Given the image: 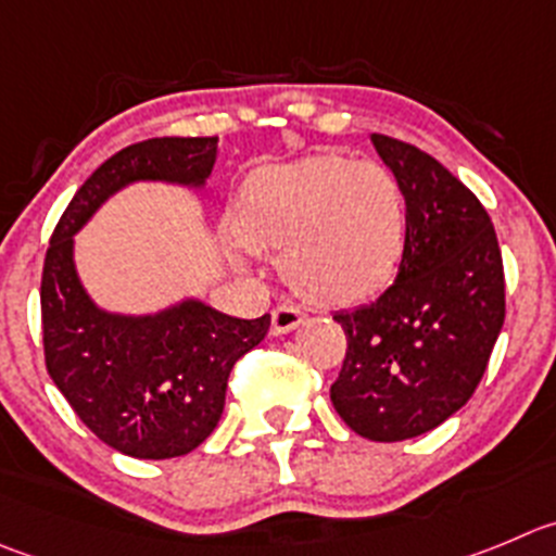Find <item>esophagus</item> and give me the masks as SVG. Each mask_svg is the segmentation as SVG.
Returning <instances> with one entry per match:
<instances>
[{"instance_id":"1","label":"esophagus","mask_w":556,"mask_h":556,"mask_svg":"<svg viewBox=\"0 0 556 556\" xmlns=\"http://www.w3.org/2000/svg\"><path fill=\"white\" fill-rule=\"evenodd\" d=\"M305 314L292 303H283L278 308H273V336H283V332H292L294 327L303 325Z\"/></svg>"}]
</instances>
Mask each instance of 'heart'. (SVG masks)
Wrapping results in <instances>:
<instances>
[{
    "mask_svg": "<svg viewBox=\"0 0 556 556\" xmlns=\"http://www.w3.org/2000/svg\"><path fill=\"white\" fill-rule=\"evenodd\" d=\"M235 229L256 251H283V278L305 300L352 305L393 281L406 204L382 163L311 155L251 174Z\"/></svg>",
    "mask_w": 556,
    "mask_h": 556,
    "instance_id": "b5f03b06",
    "label": "heart"
}]
</instances>
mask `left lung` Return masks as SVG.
<instances>
[{"instance_id":"obj_1","label":"left lung","mask_w":556,"mask_h":556,"mask_svg":"<svg viewBox=\"0 0 556 556\" xmlns=\"http://www.w3.org/2000/svg\"><path fill=\"white\" fill-rule=\"evenodd\" d=\"M406 204L393 287L332 319L346 354L330 401L371 442L431 431L472 399L505 321V269L478 195L428 152L374 134Z\"/></svg>"}]
</instances>
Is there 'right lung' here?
I'll use <instances>...</instances> for the list:
<instances>
[{"instance_id": "right-lung-1", "label": "right lung", "mask_w": 556, "mask_h": 556, "mask_svg": "<svg viewBox=\"0 0 556 556\" xmlns=\"http://www.w3.org/2000/svg\"><path fill=\"white\" fill-rule=\"evenodd\" d=\"M215 147L218 136H163L119 150L76 190L46 251V368L78 420L125 456L157 462L202 445L220 420L231 368L267 336L269 314L235 319L202 303L147 319L103 314L76 278L73 235L125 182H204Z\"/></svg>"}]
</instances>
